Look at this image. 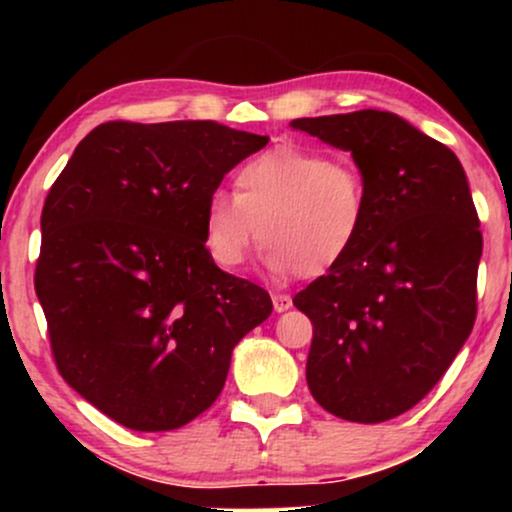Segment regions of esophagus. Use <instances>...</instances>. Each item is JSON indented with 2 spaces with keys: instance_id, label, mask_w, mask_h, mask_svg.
Segmentation results:
<instances>
[{
  "instance_id": "34e87169",
  "label": "esophagus",
  "mask_w": 512,
  "mask_h": 512,
  "mask_svg": "<svg viewBox=\"0 0 512 512\" xmlns=\"http://www.w3.org/2000/svg\"><path fill=\"white\" fill-rule=\"evenodd\" d=\"M272 303H274V310H276V313H286V310H289L291 305H293L291 296H286V293H274V296H272Z\"/></svg>"
}]
</instances>
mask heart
<instances>
[{
    "label": "heart",
    "instance_id": "1",
    "mask_svg": "<svg viewBox=\"0 0 512 512\" xmlns=\"http://www.w3.org/2000/svg\"><path fill=\"white\" fill-rule=\"evenodd\" d=\"M366 214V180L354 163L281 146L240 166L236 195L214 192L207 199L204 245L219 267L236 269L260 236L269 272L315 276L349 255Z\"/></svg>",
    "mask_w": 512,
    "mask_h": 512
}]
</instances>
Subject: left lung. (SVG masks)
Here are the masks:
<instances>
[{
  "instance_id": "left-lung-1",
  "label": "left lung",
  "mask_w": 512,
  "mask_h": 512,
  "mask_svg": "<svg viewBox=\"0 0 512 512\" xmlns=\"http://www.w3.org/2000/svg\"><path fill=\"white\" fill-rule=\"evenodd\" d=\"M351 151L368 190L356 245L293 305L313 322L305 378L339 419L380 424L419 404L477 317L481 231L462 163L385 110L301 117Z\"/></svg>"
}]
</instances>
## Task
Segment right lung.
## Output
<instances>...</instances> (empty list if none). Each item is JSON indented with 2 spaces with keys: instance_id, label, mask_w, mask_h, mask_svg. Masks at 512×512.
Segmentation results:
<instances>
[{
  "instance_id": "add662e5",
  "label": "right lung",
  "mask_w": 512,
  "mask_h": 512,
  "mask_svg": "<svg viewBox=\"0 0 512 512\" xmlns=\"http://www.w3.org/2000/svg\"><path fill=\"white\" fill-rule=\"evenodd\" d=\"M269 137L211 120L105 122L74 149L40 216L35 293L57 370L132 431L207 411L269 293L221 272L204 207Z\"/></svg>"
}]
</instances>
